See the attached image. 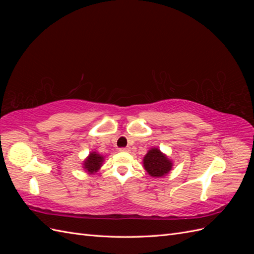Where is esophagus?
Segmentation results:
<instances>
[{
	"instance_id": "1",
	"label": "esophagus",
	"mask_w": 254,
	"mask_h": 254,
	"mask_svg": "<svg viewBox=\"0 0 254 254\" xmlns=\"http://www.w3.org/2000/svg\"><path fill=\"white\" fill-rule=\"evenodd\" d=\"M120 151H122V152H128V151H130V147H121Z\"/></svg>"
}]
</instances>
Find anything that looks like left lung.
<instances>
[{"label":"left lung","instance_id":"left-lung-1","mask_svg":"<svg viewBox=\"0 0 254 254\" xmlns=\"http://www.w3.org/2000/svg\"><path fill=\"white\" fill-rule=\"evenodd\" d=\"M143 164L146 172L156 178L165 176L173 166L171 161L158 148H152L146 153L143 159Z\"/></svg>","mask_w":254,"mask_h":254}]
</instances>
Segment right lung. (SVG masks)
<instances>
[{
	"mask_svg": "<svg viewBox=\"0 0 254 254\" xmlns=\"http://www.w3.org/2000/svg\"><path fill=\"white\" fill-rule=\"evenodd\" d=\"M104 158L102 156H99L96 152H91L88 159L84 161V170L89 172L90 174H93L99 170V167L103 164Z\"/></svg>",
	"mask_w": 254,
	"mask_h": 254,
	"instance_id": "1",
	"label": "right lung"
}]
</instances>
